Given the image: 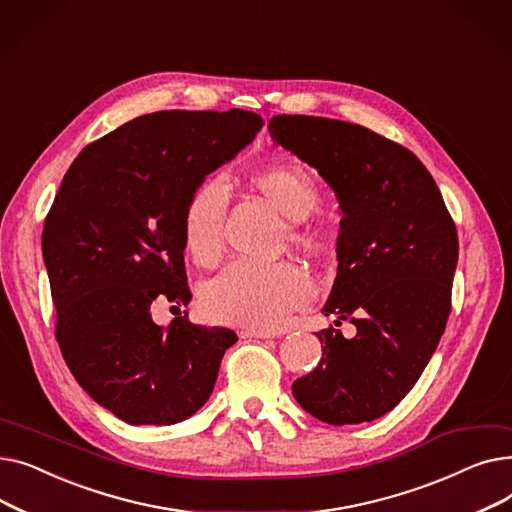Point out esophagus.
Masks as SVG:
<instances>
[{
  "label": "esophagus",
  "instance_id": "esophagus-1",
  "mask_svg": "<svg viewBox=\"0 0 512 512\" xmlns=\"http://www.w3.org/2000/svg\"><path fill=\"white\" fill-rule=\"evenodd\" d=\"M240 336L242 338H274L272 332H265V330H242Z\"/></svg>",
  "mask_w": 512,
  "mask_h": 512
}]
</instances>
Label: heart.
Here are the masks:
<instances>
[{"mask_svg": "<svg viewBox=\"0 0 512 512\" xmlns=\"http://www.w3.org/2000/svg\"><path fill=\"white\" fill-rule=\"evenodd\" d=\"M257 191L288 220H305L321 203L313 178L297 166H272L251 178ZM230 193L224 178L211 176L195 186L182 211V238L186 253L199 265H211L224 251V222ZM290 240L309 255H324L332 247L326 224L292 226ZM313 284L299 265L290 261L257 263L232 261L201 294L203 311L222 324L270 330L286 315L305 307Z\"/></svg>", "mask_w": 512, "mask_h": 512, "instance_id": "b5f03b06", "label": "heart"}]
</instances>
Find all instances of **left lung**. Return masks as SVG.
Segmentation results:
<instances>
[{
    "instance_id": "obj_1",
    "label": "left lung",
    "mask_w": 512,
    "mask_h": 512,
    "mask_svg": "<svg viewBox=\"0 0 512 512\" xmlns=\"http://www.w3.org/2000/svg\"><path fill=\"white\" fill-rule=\"evenodd\" d=\"M270 137L324 178L340 201L338 274L321 313L351 319L355 338L317 332L319 365L292 384L330 425L373 421L409 394L450 315L456 226L419 157L365 126L280 114Z\"/></svg>"
}]
</instances>
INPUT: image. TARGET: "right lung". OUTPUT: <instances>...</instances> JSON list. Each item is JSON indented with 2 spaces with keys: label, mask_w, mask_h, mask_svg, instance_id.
<instances>
[{
  "label": "right lung",
  "mask_w": 512,
  "mask_h": 512,
  "mask_svg": "<svg viewBox=\"0 0 512 512\" xmlns=\"http://www.w3.org/2000/svg\"><path fill=\"white\" fill-rule=\"evenodd\" d=\"M261 116L168 110L93 141L68 168L43 226L56 338L76 382L130 425H172L211 394L238 336L176 317L191 301L182 211L207 174L255 139Z\"/></svg>",
  "instance_id": "right-lung-1"
}]
</instances>
